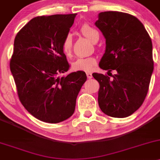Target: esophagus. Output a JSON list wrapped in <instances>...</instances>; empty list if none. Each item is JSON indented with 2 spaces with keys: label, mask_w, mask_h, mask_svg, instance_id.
<instances>
[{
  "label": "esophagus",
  "mask_w": 160,
  "mask_h": 160,
  "mask_svg": "<svg viewBox=\"0 0 160 160\" xmlns=\"http://www.w3.org/2000/svg\"><path fill=\"white\" fill-rule=\"evenodd\" d=\"M86 75H87L88 78H89V79L92 78V74L91 72H86Z\"/></svg>",
  "instance_id": "34e87169"
}]
</instances>
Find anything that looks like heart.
I'll return each mask as SVG.
<instances>
[{
	"label": "heart",
	"instance_id": "heart-1",
	"mask_svg": "<svg viewBox=\"0 0 160 160\" xmlns=\"http://www.w3.org/2000/svg\"><path fill=\"white\" fill-rule=\"evenodd\" d=\"M80 32L82 35L87 37L89 40L95 42L99 39V32L88 23H85L80 27ZM72 49V39L70 35L66 36V38L62 43V50L66 56H69ZM96 63V60L93 57L78 58L75 60L72 64V68L75 71L91 72Z\"/></svg>",
	"mask_w": 160,
	"mask_h": 160
}]
</instances>
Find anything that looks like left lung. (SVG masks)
Returning <instances> with one entry per match:
<instances>
[{
	"mask_svg": "<svg viewBox=\"0 0 160 160\" xmlns=\"http://www.w3.org/2000/svg\"><path fill=\"white\" fill-rule=\"evenodd\" d=\"M95 25L106 39L99 66L112 77L92 74L100 84L99 107L110 117L126 118L140 108L148 92L153 71L152 41L141 22L127 13L101 12ZM112 70L117 72L113 76Z\"/></svg>",
	"mask_w": 160,
	"mask_h": 160,
	"instance_id": "left-lung-1",
	"label": "left lung"
}]
</instances>
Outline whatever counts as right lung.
<instances>
[{"instance_id": "add662e5", "label": "right lung", "mask_w": 160, "mask_h": 160, "mask_svg": "<svg viewBox=\"0 0 160 160\" xmlns=\"http://www.w3.org/2000/svg\"><path fill=\"white\" fill-rule=\"evenodd\" d=\"M77 13L39 16L17 34L10 68L20 102L36 118L46 123L62 122L73 114L85 72L59 77L69 65L62 43Z\"/></svg>"}]
</instances>
